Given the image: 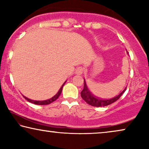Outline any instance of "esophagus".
<instances>
[{
	"label": "esophagus",
	"mask_w": 149,
	"mask_h": 149,
	"mask_svg": "<svg viewBox=\"0 0 149 149\" xmlns=\"http://www.w3.org/2000/svg\"><path fill=\"white\" fill-rule=\"evenodd\" d=\"M83 71H84V69H83V67H78V68L76 69V73L78 75H81L83 73Z\"/></svg>",
	"instance_id": "obj_1"
}]
</instances>
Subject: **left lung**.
<instances>
[{
  "mask_svg": "<svg viewBox=\"0 0 149 149\" xmlns=\"http://www.w3.org/2000/svg\"><path fill=\"white\" fill-rule=\"evenodd\" d=\"M126 88L124 89L120 94L116 95V97H114L113 98L108 99V100H103V99L97 97L95 95H93L92 93H91V91L88 90V87L86 86V82H85L84 79V88L81 92V97L86 102L87 104L92 106L95 107H102V106H106L108 105H110L113 104V103L117 101L118 99L120 97V96L123 94L125 91H126Z\"/></svg>",
  "mask_w": 149,
  "mask_h": 149,
  "instance_id": "obj_1",
  "label": "left lung"
}]
</instances>
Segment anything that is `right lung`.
Returning a JSON list of instances; mask_svg holds the SVG:
<instances>
[{"instance_id": "right-lung-1", "label": "right lung", "mask_w": 149, "mask_h": 149, "mask_svg": "<svg viewBox=\"0 0 149 149\" xmlns=\"http://www.w3.org/2000/svg\"><path fill=\"white\" fill-rule=\"evenodd\" d=\"M65 83L64 84H63V86H61V88H60V90L58 91V92L56 93V95H54V97H52L51 99H49V100H44V101H34V100H30V99H29V98H26V97H24H24L26 100L28 102H31V103H32V104H36V105H47V104H50L51 103H52L53 102H54L55 100H56L58 98V97L60 96V95H61V92H62V90H63V86H64V84H65Z\"/></svg>"}]
</instances>
